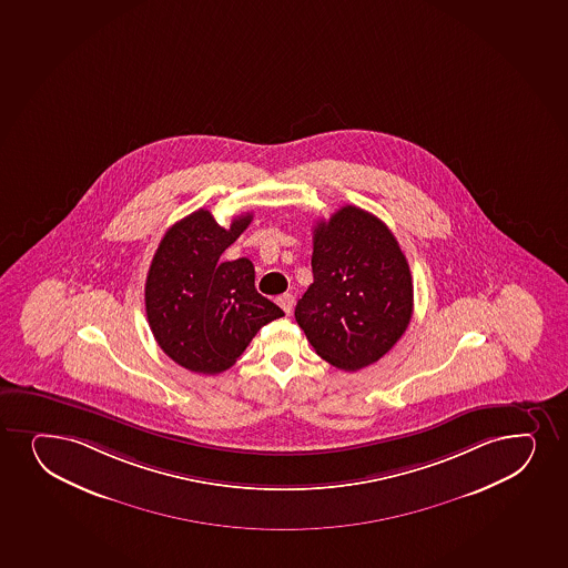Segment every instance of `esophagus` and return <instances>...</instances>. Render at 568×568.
I'll list each match as a JSON object with an SVG mask.
<instances>
[{"instance_id":"1","label":"esophagus","mask_w":568,"mask_h":568,"mask_svg":"<svg viewBox=\"0 0 568 568\" xmlns=\"http://www.w3.org/2000/svg\"><path fill=\"white\" fill-rule=\"evenodd\" d=\"M294 295L292 294H282L276 297V303L281 305L282 311L286 314L292 313V308H294Z\"/></svg>"}]
</instances>
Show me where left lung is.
I'll use <instances>...</instances> for the list:
<instances>
[{
	"label": "left lung",
	"instance_id": "8db88e82",
	"mask_svg": "<svg viewBox=\"0 0 568 568\" xmlns=\"http://www.w3.org/2000/svg\"><path fill=\"white\" fill-rule=\"evenodd\" d=\"M311 265L295 320L320 358L345 372L383 358L413 316L412 271L390 229L346 204L316 223Z\"/></svg>",
	"mask_w": 568,
	"mask_h": 568
}]
</instances>
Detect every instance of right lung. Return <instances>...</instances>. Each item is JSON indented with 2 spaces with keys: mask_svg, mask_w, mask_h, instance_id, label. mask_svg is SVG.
<instances>
[{
  "mask_svg": "<svg viewBox=\"0 0 568 568\" xmlns=\"http://www.w3.org/2000/svg\"><path fill=\"white\" fill-rule=\"evenodd\" d=\"M250 222L252 214L236 215L225 229L199 209L166 231L153 255L148 322L163 353L190 372H225L261 326L284 316L255 290L252 261L220 260Z\"/></svg>",
  "mask_w": 568,
  "mask_h": 568,
  "instance_id": "obj_1",
  "label": "right lung"
}]
</instances>
